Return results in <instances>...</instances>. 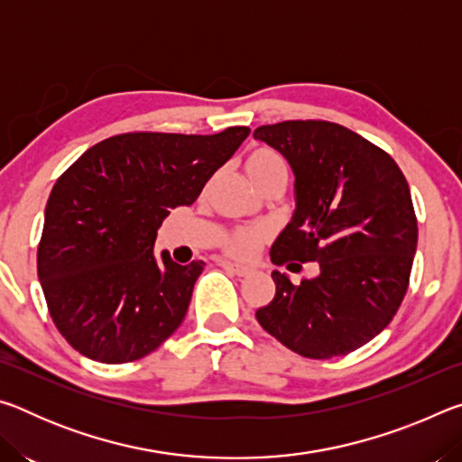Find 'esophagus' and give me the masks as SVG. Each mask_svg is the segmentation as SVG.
I'll return each mask as SVG.
<instances>
[{
	"mask_svg": "<svg viewBox=\"0 0 462 462\" xmlns=\"http://www.w3.org/2000/svg\"><path fill=\"white\" fill-rule=\"evenodd\" d=\"M220 264L226 271H232L234 275H238V277H248V275H253V273H254V267H248V264H236V263H230V261H222Z\"/></svg>",
	"mask_w": 462,
	"mask_h": 462,
	"instance_id": "1",
	"label": "esophagus"
}]
</instances>
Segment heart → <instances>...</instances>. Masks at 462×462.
Wrapping results in <instances>:
<instances>
[{
  "mask_svg": "<svg viewBox=\"0 0 462 462\" xmlns=\"http://www.w3.org/2000/svg\"><path fill=\"white\" fill-rule=\"evenodd\" d=\"M245 169L248 177L253 179L254 185H259L263 179L271 175L285 173V162L281 161V156L275 154L269 148H256L250 152L245 161ZM264 234L254 228H238L230 232V236L224 240V250L236 259H250L256 250H259Z\"/></svg>",
  "mask_w": 462,
  "mask_h": 462,
  "instance_id": "heart-1",
  "label": "heart"
}]
</instances>
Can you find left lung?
<instances>
[{
	"instance_id": "obj_1",
	"label": "left lung",
	"mask_w": 462,
	"mask_h": 462,
	"mask_svg": "<svg viewBox=\"0 0 462 462\" xmlns=\"http://www.w3.org/2000/svg\"><path fill=\"white\" fill-rule=\"evenodd\" d=\"M254 138L283 154L295 179L291 222L271 261L319 264L300 283L273 271L277 291L256 319L301 356L353 353L387 328L408 291L418 246L408 181L385 151L340 124L281 122Z\"/></svg>"
}]
</instances>
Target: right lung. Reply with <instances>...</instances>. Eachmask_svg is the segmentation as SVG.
<instances>
[{"mask_svg":"<svg viewBox=\"0 0 462 462\" xmlns=\"http://www.w3.org/2000/svg\"><path fill=\"white\" fill-rule=\"evenodd\" d=\"M250 130L130 132L85 151L44 209L38 279L54 326L91 361L118 365L159 348L189 308L201 261L154 254L171 209L191 206Z\"/></svg>","mask_w":462,"mask_h":462,"instance_id":"right-lung-1","label":"right lung"}]
</instances>
